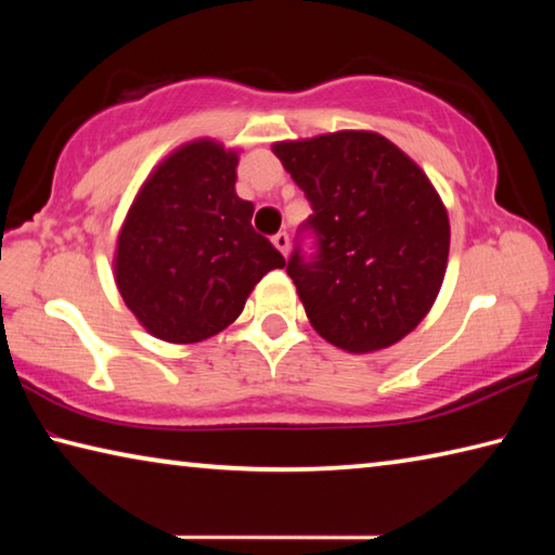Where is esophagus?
I'll return each instance as SVG.
<instances>
[{"mask_svg":"<svg viewBox=\"0 0 555 555\" xmlns=\"http://www.w3.org/2000/svg\"><path fill=\"white\" fill-rule=\"evenodd\" d=\"M271 242H274V247L281 251V255H288V234L286 232H279V234H274V237H271Z\"/></svg>","mask_w":555,"mask_h":555,"instance_id":"esophagus-1","label":"esophagus"}]
</instances>
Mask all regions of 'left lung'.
<instances>
[{"instance_id":"obj_1","label":"left lung","mask_w":555,"mask_h":555,"mask_svg":"<svg viewBox=\"0 0 555 555\" xmlns=\"http://www.w3.org/2000/svg\"><path fill=\"white\" fill-rule=\"evenodd\" d=\"M306 193L318 251L286 271L315 333L345 352H377L424 321L443 286L450 222L434 183L377 131L276 142Z\"/></svg>"}]
</instances>
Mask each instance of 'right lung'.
I'll list each match as a JSON object with an SVG mask.
<instances>
[{
  "label": "right lung",
  "mask_w": 555,
  "mask_h": 555,
  "mask_svg": "<svg viewBox=\"0 0 555 555\" xmlns=\"http://www.w3.org/2000/svg\"><path fill=\"white\" fill-rule=\"evenodd\" d=\"M240 152L195 139L158 164L121 222L115 281L158 340L191 345L242 313L261 276L286 259L251 228L255 205L234 193Z\"/></svg>",
  "instance_id": "right-lung-1"
}]
</instances>
